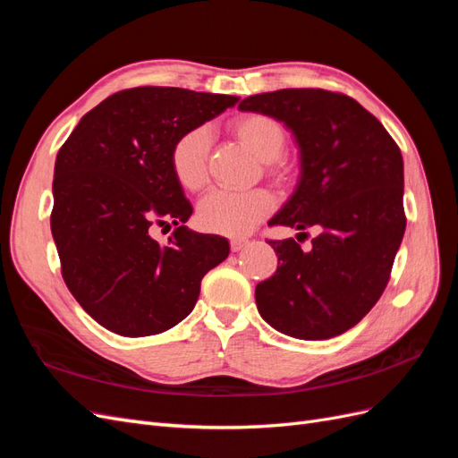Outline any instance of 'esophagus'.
<instances>
[{"mask_svg":"<svg viewBox=\"0 0 458 458\" xmlns=\"http://www.w3.org/2000/svg\"><path fill=\"white\" fill-rule=\"evenodd\" d=\"M246 244H248L246 239H231V250L233 252H239V250H242Z\"/></svg>","mask_w":458,"mask_h":458,"instance_id":"obj_1","label":"esophagus"}]
</instances>
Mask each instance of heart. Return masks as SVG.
Wrapping results in <instances>:
<instances>
[{
  "mask_svg": "<svg viewBox=\"0 0 458 458\" xmlns=\"http://www.w3.org/2000/svg\"><path fill=\"white\" fill-rule=\"evenodd\" d=\"M231 131L248 150L266 162V172L273 182L286 183L290 165L279 158L286 147V131L279 120L261 113L242 114L233 120ZM208 148H210V137L202 128L183 133L174 143L170 152L172 174L185 191L195 192L204 187L208 177ZM273 204V197L263 189H217L200 200L197 221L202 229L210 233L241 237L271 214Z\"/></svg>",
  "mask_w": 458,
  "mask_h": 458,
  "instance_id": "heart-1",
  "label": "heart"
}]
</instances>
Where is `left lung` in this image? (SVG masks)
Returning <instances> with one entry per match:
<instances>
[{
  "label": "left lung",
  "mask_w": 458,
  "mask_h": 458,
  "mask_svg": "<svg viewBox=\"0 0 458 458\" xmlns=\"http://www.w3.org/2000/svg\"><path fill=\"white\" fill-rule=\"evenodd\" d=\"M239 108L283 122L300 148L298 185L269 225L321 229L308 252L294 239L269 241L279 267L256 286L258 311L293 338H335L361 321L390 281L407 225L401 150L344 93L279 89L246 97Z\"/></svg>",
  "instance_id": "8db88e82"
}]
</instances>
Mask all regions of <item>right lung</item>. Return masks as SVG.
<instances>
[{
    "label": "right lung",
    "mask_w": 458,
    "mask_h": 458,
    "mask_svg": "<svg viewBox=\"0 0 458 458\" xmlns=\"http://www.w3.org/2000/svg\"><path fill=\"white\" fill-rule=\"evenodd\" d=\"M237 101L182 88L123 89L91 108L61 147L51 233L63 279L110 332L137 338L175 327L195 308L202 276L229 256L227 239L185 225L192 206L170 152ZM168 220L173 237L152 240L151 227Z\"/></svg>",
    "instance_id": "right-lung-1"
}]
</instances>
